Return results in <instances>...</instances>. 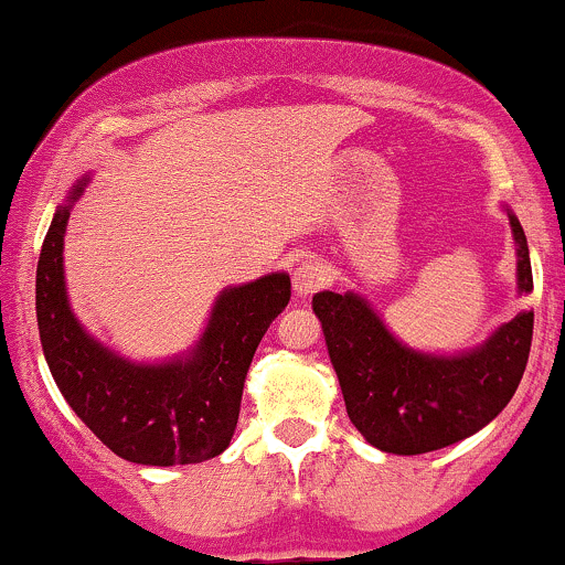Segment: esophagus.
<instances>
[{"instance_id":"esophagus-1","label":"esophagus","mask_w":565,"mask_h":565,"mask_svg":"<svg viewBox=\"0 0 565 565\" xmlns=\"http://www.w3.org/2000/svg\"><path fill=\"white\" fill-rule=\"evenodd\" d=\"M326 285V271H322V266L312 262H301L299 266L294 269V294L299 296V299H307V296L317 294V290Z\"/></svg>"}]
</instances>
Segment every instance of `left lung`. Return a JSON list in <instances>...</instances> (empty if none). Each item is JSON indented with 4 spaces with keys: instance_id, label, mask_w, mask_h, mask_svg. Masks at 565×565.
I'll list each match as a JSON object with an SVG mask.
<instances>
[{
    "instance_id": "1",
    "label": "left lung",
    "mask_w": 565,
    "mask_h": 565,
    "mask_svg": "<svg viewBox=\"0 0 565 565\" xmlns=\"http://www.w3.org/2000/svg\"><path fill=\"white\" fill-rule=\"evenodd\" d=\"M518 256V294L534 290L521 221L504 205ZM312 309L326 335L347 414L384 454L416 456L454 446L497 419L529 363L534 312H518L478 347L454 354L403 344L354 290H320Z\"/></svg>"
}]
</instances>
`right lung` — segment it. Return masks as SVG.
Returning <instances> with one entry per match:
<instances>
[{
    "label": "right lung",
    "mask_w": 565,
    "mask_h": 565,
    "mask_svg": "<svg viewBox=\"0 0 565 565\" xmlns=\"http://www.w3.org/2000/svg\"><path fill=\"white\" fill-rule=\"evenodd\" d=\"M90 173L55 207L36 264V322L61 395L93 435L146 467L198 465L224 454L239 419L258 341L290 301L288 271H271L215 296L186 352L138 363L98 341L74 315L63 275V237Z\"/></svg>",
    "instance_id": "1"
}]
</instances>
